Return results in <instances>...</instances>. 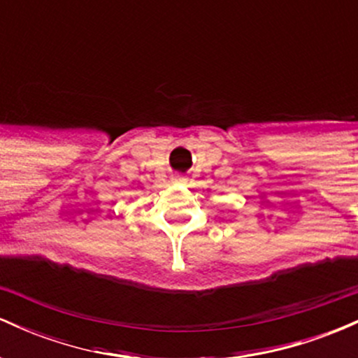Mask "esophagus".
Instances as JSON below:
<instances>
[{
  "label": "esophagus",
  "instance_id": "obj_1",
  "mask_svg": "<svg viewBox=\"0 0 358 358\" xmlns=\"http://www.w3.org/2000/svg\"><path fill=\"white\" fill-rule=\"evenodd\" d=\"M171 178H173V182H178V183H187V178H185V176H183L182 173H175L173 176H171Z\"/></svg>",
  "mask_w": 358,
  "mask_h": 358
}]
</instances>
